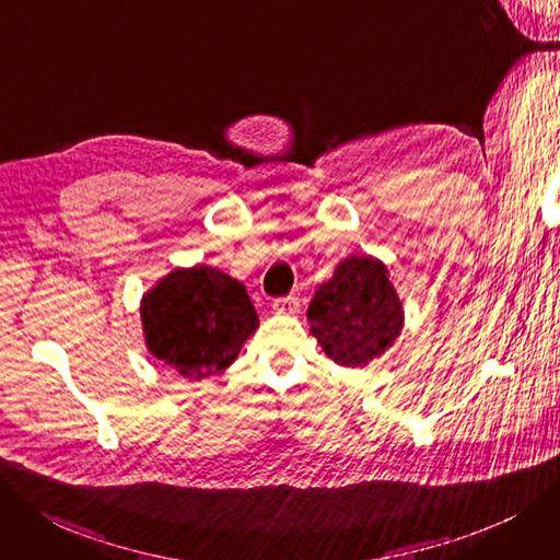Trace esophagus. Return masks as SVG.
Returning a JSON list of instances; mask_svg holds the SVG:
<instances>
[{"label": "esophagus", "mask_w": 560, "mask_h": 560, "mask_svg": "<svg viewBox=\"0 0 560 560\" xmlns=\"http://www.w3.org/2000/svg\"><path fill=\"white\" fill-rule=\"evenodd\" d=\"M271 307H273V312H278V315H296V312H299V299L296 296L276 299Z\"/></svg>", "instance_id": "1"}]
</instances>
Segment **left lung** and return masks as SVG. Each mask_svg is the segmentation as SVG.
<instances>
[{"label":"left lung","mask_w":560,"mask_h":560,"mask_svg":"<svg viewBox=\"0 0 560 560\" xmlns=\"http://www.w3.org/2000/svg\"><path fill=\"white\" fill-rule=\"evenodd\" d=\"M307 322L330 361L365 368L397 342L405 328V307L382 259L351 255L319 284L307 307Z\"/></svg>","instance_id":"1"}]
</instances>
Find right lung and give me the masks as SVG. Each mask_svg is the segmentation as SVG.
I'll return each instance as SVG.
<instances>
[{"instance_id": "1", "label": "right lung", "mask_w": 560, "mask_h": 560, "mask_svg": "<svg viewBox=\"0 0 560 560\" xmlns=\"http://www.w3.org/2000/svg\"><path fill=\"white\" fill-rule=\"evenodd\" d=\"M140 317L149 353L188 382L225 372L259 326L245 287L205 264L172 268L142 296Z\"/></svg>"}]
</instances>
